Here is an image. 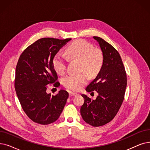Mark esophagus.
Instances as JSON below:
<instances>
[{
    "mask_svg": "<svg viewBox=\"0 0 150 150\" xmlns=\"http://www.w3.org/2000/svg\"><path fill=\"white\" fill-rule=\"evenodd\" d=\"M77 93H73V92H70L69 93V96L70 97H71V96H77Z\"/></svg>",
    "mask_w": 150,
    "mask_h": 150,
    "instance_id": "34e87169",
    "label": "esophagus"
}]
</instances>
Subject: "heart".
Returning <instances> with one entry per match:
<instances>
[{"label": "heart", "instance_id": "heart-1", "mask_svg": "<svg viewBox=\"0 0 150 150\" xmlns=\"http://www.w3.org/2000/svg\"><path fill=\"white\" fill-rule=\"evenodd\" d=\"M67 54L71 59L79 60L80 70H84L90 75L99 72L103 63L102 51L93 48V45L89 42L80 39L70 44L67 48ZM67 59L66 56L58 53L53 60V66L58 74H64L66 70ZM88 75L85 72L69 74L62 79L64 86L72 91H79L88 82Z\"/></svg>", "mask_w": 150, "mask_h": 150}]
</instances>
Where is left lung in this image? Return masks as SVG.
<instances>
[{"label": "left lung", "instance_id": "left-lung-1", "mask_svg": "<svg viewBox=\"0 0 150 150\" xmlns=\"http://www.w3.org/2000/svg\"><path fill=\"white\" fill-rule=\"evenodd\" d=\"M98 42L103 54V64L96 79L86 90L98 93L95 100L82 94L84 102L80 109L82 118L94 127L111 121L122 105L127 86V75L119 53L112 45L100 37H93Z\"/></svg>", "mask_w": 150, "mask_h": 150}]
</instances>
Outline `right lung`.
<instances>
[{
    "mask_svg": "<svg viewBox=\"0 0 150 150\" xmlns=\"http://www.w3.org/2000/svg\"><path fill=\"white\" fill-rule=\"evenodd\" d=\"M71 38L38 39L19 57L15 88L25 113L35 122L47 125L56 121L66 105L69 93L61 89L55 96L47 93L48 84L60 85L53 66L54 56Z\"/></svg>",
    "mask_w": 150,
    "mask_h": 150,
    "instance_id": "1",
    "label": "right lung"
}]
</instances>
